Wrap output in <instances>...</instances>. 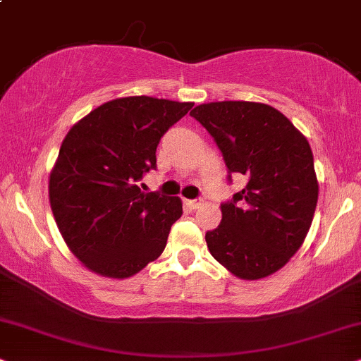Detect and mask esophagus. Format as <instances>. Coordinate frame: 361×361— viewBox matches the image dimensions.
<instances>
[{"instance_id":"34e87169","label":"esophagus","mask_w":361,"mask_h":361,"mask_svg":"<svg viewBox=\"0 0 361 361\" xmlns=\"http://www.w3.org/2000/svg\"><path fill=\"white\" fill-rule=\"evenodd\" d=\"M202 202H203V200L202 198H196V200H186V204H188V207L191 208V209H196V208H198L200 207V204H202Z\"/></svg>"}]
</instances>
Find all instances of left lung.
<instances>
[{"label": "left lung", "mask_w": 361, "mask_h": 361, "mask_svg": "<svg viewBox=\"0 0 361 361\" xmlns=\"http://www.w3.org/2000/svg\"><path fill=\"white\" fill-rule=\"evenodd\" d=\"M213 136L231 173L248 183L221 204V223L208 231L209 253L241 280L280 270L305 241L318 202L308 141L270 104L216 102L190 113Z\"/></svg>", "instance_id": "1"}]
</instances>
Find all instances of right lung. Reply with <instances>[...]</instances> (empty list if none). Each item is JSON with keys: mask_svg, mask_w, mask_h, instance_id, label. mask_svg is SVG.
Listing matches in <instances>:
<instances>
[{"mask_svg": "<svg viewBox=\"0 0 361 361\" xmlns=\"http://www.w3.org/2000/svg\"><path fill=\"white\" fill-rule=\"evenodd\" d=\"M193 103L116 98L73 125L49 173V204L63 240L91 271L128 278L163 253L183 214L178 196L143 193L157 147Z\"/></svg>", "mask_w": 361, "mask_h": 361, "instance_id": "add662e5", "label": "right lung"}]
</instances>
